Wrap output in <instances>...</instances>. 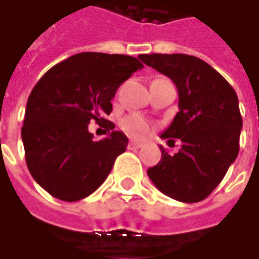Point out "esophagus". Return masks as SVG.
Wrapping results in <instances>:
<instances>
[{
	"mask_svg": "<svg viewBox=\"0 0 259 259\" xmlns=\"http://www.w3.org/2000/svg\"><path fill=\"white\" fill-rule=\"evenodd\" d=\"M143 146L142 142H135V140H132L129 143V149H140Z\"/></svg>",
	"mask_w": 259,
	"mask_h": 259,
	"instance_id": "esophagus-1",
	"label": "esophagus"
}]
</instances>
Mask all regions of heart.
I'll list each match as a JSON object with an SVG mask.
<instances>
[{
  "label": "heart",
  "mask_w": 259,
  "mask_h": 259,
  "mask_svg": "<svg viewBox=\"0 0 259 259\" xmlns=\"http://www.w3.org/2000/svg\"><path fill=\"white\" fill-rule=\"evenodd\" d=\"M122 129L133 137H143L150 130V123L140 115L126 116L120 123Z\"/></svg>",
  "instance_id": "heart-1"
}]
</instances>
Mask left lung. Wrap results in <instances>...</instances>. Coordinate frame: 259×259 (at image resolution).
I'll return each instance as SVG.
<instances>
[{
  "mask_svg": "<svg viewBox=\"0 0 259 259\" xmlns=\"http://www.w3.org/2000/svg\"><path fill=\"white\" fill-rule=\"evenodd\" d=\"M147 66L174 82L179 112L161 139H179V152L170 156L160 146L161 160L147 170L166 196L198 203L224 179L240 152L242 117L233 86L200 58L184 54L139 55Z\"/></svg>",
  "mask_w": 259,
  "mask_h": 259,
  "instance_id": "8db88e82",
  "label": "left lung"
}]
</instances>
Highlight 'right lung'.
Here are the masks:
<instances>
[{"instance_id": "add662e5", "label": "right lung", "mask_w": 259, "mask_h": 259, "mask_svg": "<svg viewBox=\"0 0 259 259\" xmlns=\"http://www.w3.org/2000/svg\"><path fill=\"white\" fill-rule=\"evenodd\" d=\"M142 68L133 56L82 52L52 66L33 86L21 136L28 170L51 196L79 201L106 180L129 140L107 120L109 136L95 142L87 124L106 121L117 88Z\"/></svg>"}]
</instances>
